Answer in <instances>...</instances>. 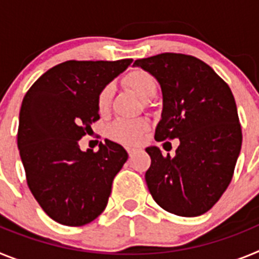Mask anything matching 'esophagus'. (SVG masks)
I'll use <instances>...</instances> for the list:
<instances>
[{"label":"esophagus","mask_w":259,"mask_h":259,"mask_svg":"<svg viewBox=\"0 0 259 259\" xmlns=\"http://www.w3.org/2000/svg\"><path fill=\"white\" fill-rule=\"evenodd\" d=\"M137 150H139L137 148H127V152H128V154H130V155H134L135 153L137 152Z\"/></svg>","instance_id":"esophagus-1"}]
</instances>
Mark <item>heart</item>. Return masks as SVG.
<instances>
[{"instance_id":"1","label":"heart","mask_w":259,"mask_h":259,"mask_svg":"<svg viewBox=\"0 0 259 259\" xmlns=\"http://www.w3.org/2000/svg\"><path fill=\"white\" fill-rule=\"evenodd\" d=\"M124 83L134 91L136 95L144 100H149L154 96L157 85L149 72L141 68H134L125 75ZM111 87L106 85L100 91L97 96V107L104 113L106 111L111 100ZM149 130V123L145 119H136V120H118L113 123L109 128V135L113 140L118 141L124 145H135L143 139L145 132Z\"/></svg>"}]
</instances>
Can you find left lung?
<instances>
[{
	"label": "left lung",
	"mask_w": 259,
	"mask_h": 259,
	"mask_svg": "<svg viewBox=\"0 0 259 259\" xmlns=\"http://www.w3.org/2000/svg\"><path fill=\"white\" fill-rule=\"evenodd\" d=\"M134 66L161 85L163 107L155 140L179 139L174 157H163L157 146L145 149L152 158L145 174L150 194L171 214H205L230 185L241 150L230 87L205 62L185 54L163 53L137 59Z\"/></svg>",
	"instance_id": "obj_1"
}]
</instances>
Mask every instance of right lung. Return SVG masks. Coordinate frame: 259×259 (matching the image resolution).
<instances>
[{
    "instance_id": "add662e5",
    "label": "right lung",
    "mask_w": 259,
    "mask_h": 259,
    "mask_svg": "<svg viewBox=\"0 0 259 259\" xmlns=\"http://www.w3.org/2000/svg\"><path fill=\"white\" fill-rule=\"evenodd\" d=\"M132 59L67 61L41 75L23 98L18 149L27 184L53 221L79 227L105 210L128 153L114 141L98 152L79 140L100 119L97 96Z\"/></svg>"
}]
</instances>
